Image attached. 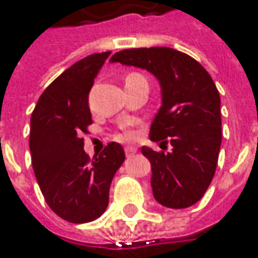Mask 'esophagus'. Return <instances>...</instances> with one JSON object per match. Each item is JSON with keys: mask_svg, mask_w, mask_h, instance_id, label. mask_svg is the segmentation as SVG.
Returning <instances> with one entry per match:
<instances>
[{"mask_svg": "<svg viewBox=\"0 0 258 258\" xmlns=\"http://www.w3.org/2000/svg\"><path fill=\"white\" fill-rule=\"evenodd\" d=\"M136 153H137V149H136V147H133V146H127V147H125V156H127V157L136 154Z\"/></svg>", "mask_w": 258, "mask_h": 258, "instance_id": "obj_1", "label": "esophagus"}]
</instances>
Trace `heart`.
Instances as JSON below:
<instances>
[{"label":"heart","mask_w":258,"mask_h":258,"mask_svg":"<svg viewBox=\"0 0 258 258\" xmlns=\"http://www.w3.org/2000/svg\"><path fill=\"white\" fill-rule=\"evenodd\" d=\"M127 78H143L141 75H139V73H131V75H128ZM124 136L127 137V139H134L136 137V130L133 128H125L124 130Z\"/></svg>","instance_id":"obj_1"}]
</instances>
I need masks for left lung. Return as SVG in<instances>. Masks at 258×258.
<instances>
[{
	"label": "left lung",
	"instance_id": "8db88e82",
	"mask_svg": "<svg viewBox=\"0 0 258 258\" xmlns=\"http://www.w3.org/2000/svg\"><path fill=\"white\" fill-rule=\"evenodd\" d=\"M112 63L153 73L162 88V107L153 119L150 139L170 143L172 151L141 153L151 163L154 199L166 208L196 204L217 170L221 130V99L205 68L186 53L170 47H141L115 53Z\"/></svg>",
	"mask_w": 258,
	"mask_h": 258
}]
</instances>
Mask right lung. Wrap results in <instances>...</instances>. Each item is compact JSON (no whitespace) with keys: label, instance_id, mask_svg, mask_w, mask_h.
<instances>
[{"label":"right lung","instance_id":"right-lung-1","mask_svg":"<svg viewBox=\"0 0 258 258\" xmlns=\"http://www.w3.org/2000/svg\"><path fill=\"white\" fill-rule=\"evenodd\" d=\"M109 53L91 54L57 76L30 121L31 164L41 194L56 215L73 224L105 212L112 177L125 160L124 149L114 141L92 159L84 150L82 134L92 124L88 96Z\"/></svg>","mask_w":258,"mask_h":258}]
</instances>
